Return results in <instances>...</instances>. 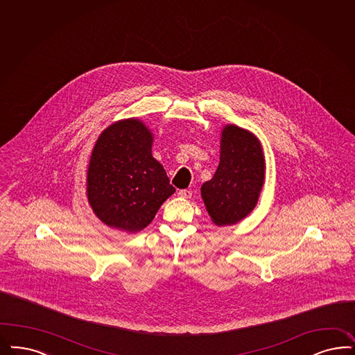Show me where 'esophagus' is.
Segmentation results:
<instances>
[{"label": "esophagus", "mask_w": 355, "mask_h": 355, "mask_svg": "<svg viewBox=\"0 0 355 355\" xmlns=\"http://www.w3.org/2000/svg\"><path fill=\"white\" fill-rule=\"evenodd\" d=\"M179 196L184 197V198H191L192 191L191 189H182V191H179Z\"/></svg>", "instance_id": "1"}]
</instances>
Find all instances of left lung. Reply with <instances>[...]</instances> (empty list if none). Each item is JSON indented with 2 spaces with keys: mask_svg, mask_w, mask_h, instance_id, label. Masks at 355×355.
<instances>
[{
  "mask_svg": "<svg viewBox=\"0 0 355 355\" xmlns=\"http://www.w3.org/2000/svg\"><path fill=\"white\" fill-rule=\"evenodd\" d=\"M264 180V158L259 141L236 125L223 130L218 168L202 184L201 196L213 223L233 225L255 208Z\"/></svg>",
  "mask_w": 355,
  "mask_h": 355,
  "instance_id": "8db88e82",
  "label": "left lung"
}]
</instances>
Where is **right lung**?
<instances>
[{
  "label": "right lung",
  "mask_w": 355,
  "mask_h": 355,
  "mask_svg": "<svg viewBox=\"0 0 355 355\" xmlns=\"http://www.w3.org/2000/svg\"><path fill=\"white\" fill-rule=\"evenodd\" d=\"M151 146L153 134L135 119L113 123L97 139L87 193L93 211L107 226L142 230L175 192Z\"/></svg>",
  "instance_id": "obj_1"
}]
</instances>
